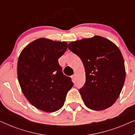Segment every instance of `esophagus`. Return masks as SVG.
Returning a JSON list of instances; mask_svg holds the SVG:
<instances>
[{
  "instance_id": "esophagus-1",
  "label": "esophagus",
  "mask_w": 135,
  "mask_h": 135,
  "mask_svg": "<svg viewBox=\"0 0 135 135\" xmlns=\"http://www.w3.org/2000/svg\"><path fill=\"white\" fill-rule=\"evenodd\" d=\"M72 79H73V81H75V75H72Z\"/></svg>"
}]
</instances>
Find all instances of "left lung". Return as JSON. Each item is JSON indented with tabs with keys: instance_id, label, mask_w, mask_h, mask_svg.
<instances>
[{
	"instance_id": "1",
	"label": "left lung",
	"mask_w": 135,
	"mask_h": 135,
	"mask_svg": "<svg viewBox=\"0 0 135 135\" xmlns=\"http://www.w3.org/2000/svg\"><path fill=\"white\" fill-rule=\"evenodd\" d=\"M68 49L84 64L86 80L79 91L85 106L95 110L111 106L119 97L126 75L119 48L97 36L71 42Z\"/></svg>"
}]
</instances>
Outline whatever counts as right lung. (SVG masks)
Instances as JSON below:
<instances>
[{
  "mask_svg": "<svg viewBox=\"0 0 135 135\" xmlns=\"http://www.w3.org/2000/svg\"><path fill=\"white\" fill-rule=\"evenodd\" d=\"M67 46L65 42L40 38L28 44L20 55L18 82L26 99L38 109L59 110L73 86L71 79L62 73L58 63Z\"/></svg>",
  "mask_w": 135,
  "mask_h": 135,
  "instance_id": "obj_1",
  "label": "right lung"
}]
</instances>
